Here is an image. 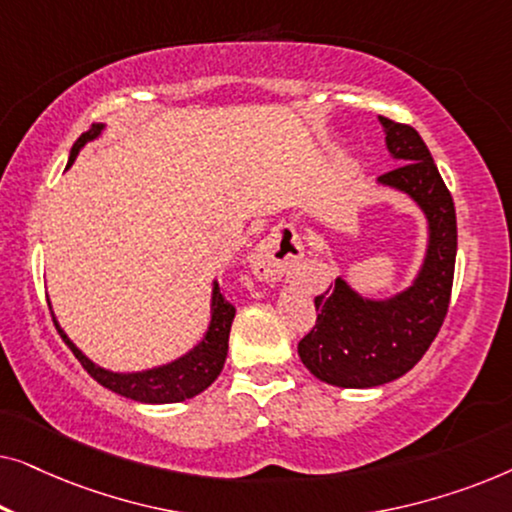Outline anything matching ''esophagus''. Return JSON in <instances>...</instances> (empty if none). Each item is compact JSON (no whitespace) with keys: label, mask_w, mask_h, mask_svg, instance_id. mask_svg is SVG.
Returning a JSON list of instances; mask_svg holds the SVG:
<instances>
[{"label":"esophagus","mask_w":512,"mask_h":512,"mask_svg":"<svg viewBox=\"0 0 512 512\" xmlns=\"http://www.w3.org/2000/svg\"><path fill=\"white\" fill-rule=\"evenodd\" d=\"M300 256H303V244H300L298 233L291 228H282L258 244L251 254V270L263 282H275V279L291 275Z\"/></svg>","instance_id":"obj_1"}]
</instances>
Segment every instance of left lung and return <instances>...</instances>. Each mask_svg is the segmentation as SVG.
<instances>
[{"label":"left lung","mask_w":512,"mask_h":512,"mask_svg":"<svg viewBox=\"0 0 512 512\" xmlns=\"http://www.w3.org/2000/svg\"><path fill=\"white\" fill-rule=\"evenodd\" d=\"M384 142L398 167L377 184L417 202L429 223L424 263L408 289L366 298L345 279L314 298L317 324L298 342V356L314 377L333 387H380L408 373L426 354L450 307L457 214L431 151L410 125L380 116Z\"/></svg>","instance_id":"1"}]
</instances>
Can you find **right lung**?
<instances>
[{
    "instance_id": "1",
    "label": "right lung",
    "mask_w": 512,
    "mask_h": 512,
    "mask_svg": "<svg viewBox=\"0 0 512 512\" xmlns=\"http://www.w3.org/2000/svg\"><path fill=\"white\" fill-rule=\"evenodd\" d=\"M102 130H104V123H95L93 128L86 130L79 139H76L72 151H69L67 167H72L83 146L100 137ZM233 319H235V307L230 305L226 296L221 293L219 282H214L212 319H209L207 333L202 335V340L191 349V352H186L184 356H179V359L165 363V366L137 370V373H114V370H107L90 361L88 356L67 338V333L60 328L58 319L53 317L55 328H58L62 340L67 342V347L72 349L76 359L81 361V366L88 370V375L93 377V380L100 382L102 387L111 389L114 394H121L139 403H153V405L179 403V401H186V398L198 396L200 391H205L209 384L219 377L228 356V335H230V324H233Z\"/></svg>"
}]
</instances>
